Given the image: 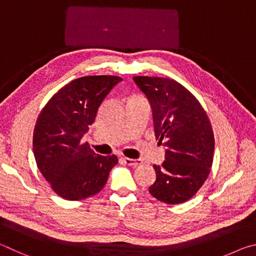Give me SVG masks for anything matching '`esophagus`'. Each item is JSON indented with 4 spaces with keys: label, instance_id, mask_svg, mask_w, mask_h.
<instances>
[{
    "label": "esophagus",
    "instance_id": "1",
    "mask_svg": "<svg viewBox=\"0 0 256 256\" xmlns=\"http://www.w3.org/2000/svg\"><path fill=\"white\" fill-rule=\"evenodd\" d=\"M124 162L127 165H132V166H137V165L142 164V160L140 158H122Z\"/></svg>",
    "mask_w": 256,
    "mask_h": 256
}]
</instances>
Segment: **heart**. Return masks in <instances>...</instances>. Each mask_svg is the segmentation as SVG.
I'll list each match as a JSON object with an SVG mask.
<instances>
[{"label": "heart", "mask_w": 256, "mask_h": 256, "mask_svg": "<svg viewBox=\"0 0 256 256\" xmlns=\"http://www.w3.org/2000/svg\"><path fill=\"white\" fill-rule=\"evenodd\" d=\"M135 96H132V98H135Z\"/></svg>", "instance_id": "heart-1"}]
</instances>
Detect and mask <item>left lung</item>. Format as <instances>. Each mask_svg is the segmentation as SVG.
<instances>
[{"mask_svg":"<svg viewBox=\"0 0 256 256\" xmlns=\"http://www.w3.org/2000/svg\"><path fill=\"white\" fill-rule=\"evenodd\" d=\"M134 80L148 98L156 140L166 148L162 165H154L156 181L150 194L168 204L186 202L204 186L212 166V124L198 98L176 80L150 76Z\"/></svg>","mask_w":256,"mask_h":256,"instance_id":"left-lung-1","label":"left lung"}]
</instances>
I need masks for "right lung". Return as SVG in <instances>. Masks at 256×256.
Segmentation results:
<instances>
[{"label": "right lung", "instance_id": "right-lung-1", "mask_svg": "<svg viewBox=\"0 0 256 256\" xmlns=\"http://www.w3.org/2000/svg\"><path fill=\"white\" fill-rule=\"evenodd\" d=\"M121 80L112 75L76 78L54 94L38 116L32 140L36 163L62 198L74 201L96 194L118 163L116 155L94 153L82 138Z\"/></svg>", "mask_w": 256, "mask_h": 256}]
</instances>
